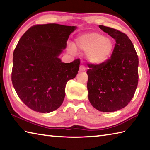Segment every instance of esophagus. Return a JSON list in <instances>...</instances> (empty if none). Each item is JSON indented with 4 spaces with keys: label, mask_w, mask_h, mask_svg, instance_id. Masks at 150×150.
I'll return each mask as SVG.
<instances>
[{
    "label": "esophagus",
    "mask_w": 150,
    "mask_h": 150,
    "mask_svg": "<svg viewBox=\"0 0 150 150\" xmlns=\"http://www.w3.org/2000/svg\"><path fill=\"white\" fill-rule=\"evenodd\" d=\"M86 71V67L83 65H80V69H79V72H84Z\"/></svg>",
    "instance_id": "esophagus-1"
}]
</instances>
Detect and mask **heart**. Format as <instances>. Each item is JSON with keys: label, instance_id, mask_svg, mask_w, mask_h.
<instances>
[{"label": "heart", "instance_id": "obj_1", "mask_svg": "<svg viewBox=\"0 0 150 150\" xmlns=\"http://www.w3.org/2000/svg\"><path fill=\"white\" fill-rule=\"evenodd\" d=\"M114 47V42L108 36L91 32L81 35L75 39L72 51L86 52L87 60L93 64H100L108 61Z\"/></svg>", "mask_w": 150, "mask_h": 150}]
</instances>
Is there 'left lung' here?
Masks as SVG:
<instances>
[{
  "instance_id": "left-lung-1",
  "label": "left lung",
  "mask_w": 150,
  "mask_h": 150,
  "mask_svg": "<svg viewBox=\"0 0 150 150\" xmlns=\"http://www.w3.org/2000/svg\"><path fill=\"white\" fill-rule=\"evenodd\" d=\"M99 28L116 43L111 57L105 63L89 64L88 98L95 108L112 112L125 107L133 97L138 81V57L125 33L103 25Z\"/></svg>"
}]
</instances>
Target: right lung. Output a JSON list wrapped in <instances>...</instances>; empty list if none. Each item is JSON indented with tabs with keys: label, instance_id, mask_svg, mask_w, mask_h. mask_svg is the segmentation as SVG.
<instances>
[{
	"label": "right lung",
	"instance_id": "1",
	"mask_svg": "<svg viewBox=\"0 0 150 150\" xmlns=\"http://www.w3.org/2000/svg\"><path fill=\"white\" fill-rule=\"evenodd\" d=\"M76 28L36 25L19 39L13 54L12 81L19 98L34 111L50 113L63 103L66 84L77 75L80 61L64 63L59 56Z\"/></svg>",
	"mask_w": 150,
	"mask_h": 150
}]
</instances>
